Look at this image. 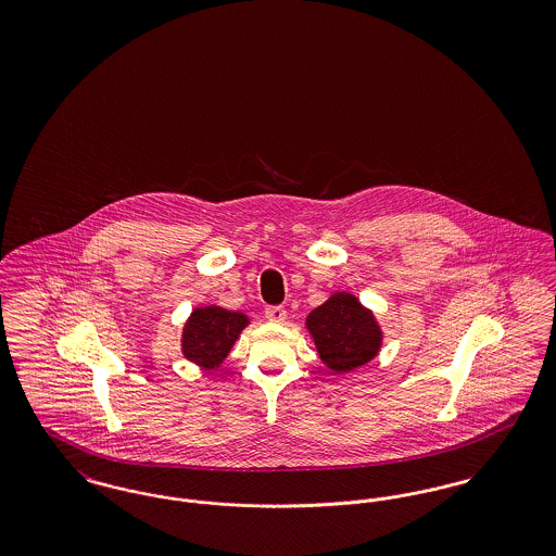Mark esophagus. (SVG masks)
<instances>
[{"mask_svg":"<svg viewBox=\"0 0 556 556\" xmlns=\"http://www.w3.org/2000/svg\"><path fill=\"white\" fill-rule=\"evenodd\" d=\"M265 317L270 323H283L286 320V308L283 306H268L265 311Z\"/></svg>","mask_w":556,"mask_h":556,"instance_id":"34e87169","label":"esophagus"}]
</instances>
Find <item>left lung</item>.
<instances>
[{
  "instance_id": "1",
  "label": "left lung",
  "mask_w": 556,
  "mask_h": 556,
  "mask_svg": "<svg viewBox=\"0 0 556 556\" xmlns=\"http://www.w3.org/2000/svg\"><path fill=\"white\" fill-rule=\"evenodd\" d=\"M306 329L317 345L323 365L333 372H350L372 361L383 331L354 293L336 291L306 317Z\"/></svg>"
}]
</instances>
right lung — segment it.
I'll use <instances>...</instances> for the list:
<instances>
[{"mask_svg": "<svg viewBox=\"0 0 556 556\" xmlns=\"http://www.w3.org/2000/svg\"><path fill=\"white\" fill-rule=\"evenodd\" d=\"M248 325L250 318L243 313H233L214 304L193 308L184 325L181 352L189 363L202 369H218Z\"/></svg>", "mask_w": 556, "mask_h": 556, "instance_id": "obj_1", "label": "right lung"}]
</instances>
